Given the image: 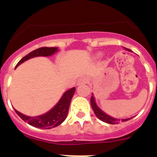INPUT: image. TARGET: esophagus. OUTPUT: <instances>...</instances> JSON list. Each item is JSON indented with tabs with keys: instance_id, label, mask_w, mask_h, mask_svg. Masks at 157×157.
Listing matches in <instances>:
<instances>
[{
	"instance_id": "34e87169",
	"label": "esophagus",
	"mask_w": 157,
	"mask_h": 157,
	"mask_svg": "<svg viewBox=\"0 0 157 157\" xmlns=\"http://www.w3.org/2000/svg\"><path fill=\"white\" fill-rule=\"evenodd\" d=\"M88 82H89L88 78L85 77V76H83V77H81L80 78H78V80L77 85L80 86V85H82V84H85V83H87Z\"/></svg>"
}]
</instances>
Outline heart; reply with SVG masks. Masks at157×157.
I'll use <instances>...</instances> for the list:
<instances>
[{"instance_id": "b5f03b06", "label": "heart", "mask_w": 157, "mask_h": 157, "mask_svg": "<svg viewBox=\"0 0 157 157\" xmlns=\"http://www.w3.org/2000/svg\"><path fill=\"white\" fill-rule=\"evenodd\" d=\"M99 55H100V54H99Z\"/></svg>"}]
</instances>
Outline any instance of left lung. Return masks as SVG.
Wrapping results in <instances>:
<instances>
[{
    "mask_svg": "<svg viewBox=\"0 0 157 157\" xmlns=\"http://www.w3.org/2000/svg\"><path fill=\"white\" fill-rule=\"evenodd\" d=\"M126 50L127 51H131L129 48H125ZM90 103H91V107H92L93 110L94 112V114L96 115V116L101 121L105 122V123H109V124H116V123H120V121L122 122H126L130 120L131 118H128V119H122V120H120V119H116V118H113L112 116H109L108 114H106L105 112L101 110L99 107L98 106V105L96 104L95 98L94 97V94H92L91 96V100H90Z\"/></svg>",
    "mask_w": 157,
    "mask_h": 157,
    "instance_id": "1",
    "label": "left lung"
}]
</instances>
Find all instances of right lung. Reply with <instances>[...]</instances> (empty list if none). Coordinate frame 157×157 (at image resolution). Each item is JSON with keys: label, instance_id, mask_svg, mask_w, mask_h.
Here are the masks:
<instances>
[{"label": "right lung", "instance_id": "add662e5", "mask_svg": "<svg viewBox=\"0 0 157 157\" xmlns=\"http://www.w3.org/2000/svg\"><path fill=\"white\" fill-rule=\"evenodd\" d=\"M58 48L56 47H41L37 48L28 53L27 56L22 58L16 66V68L19 65L23 63L26 60L37 56H49L58 52ZM75 92V88L70 89L63 94L61 98L58 101L52 109L47 112L45 114L38 116H28L22 114L21 112H18L15 109L16 114L21 118L24 122H27L30 126L40 129H52L57 126L60 125L66 120L67 113H68L69 106L71 101Z\"/></svg>", "mask_w": 157, "mask_h": 157}]
</instances>
